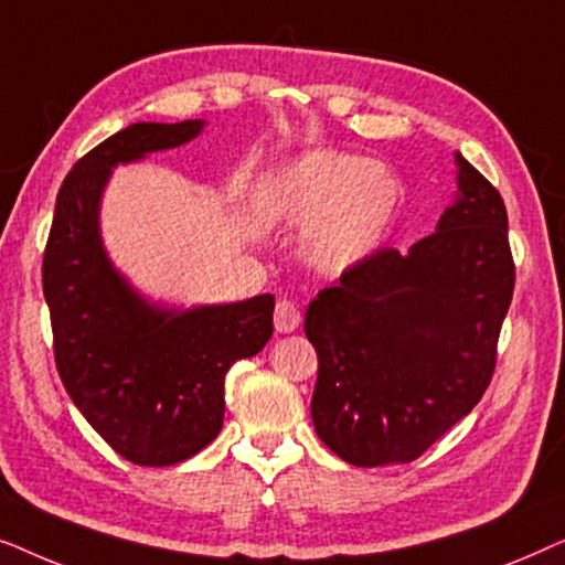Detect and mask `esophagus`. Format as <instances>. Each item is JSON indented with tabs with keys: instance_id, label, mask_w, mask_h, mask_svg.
<instances>
[{
	"instance_id": "1",
	"label": "esophagus",
	"mask_w": 565,
	"mask_h": 565,
	"mask_svg": "<svg viewBox=\"0 0 565 565\" xmlns=\"http://www.w3.org/2000/svg\"><path fill=\"white\" fill-rule=\"evenodd\" d=\"M300 327V311L292 300H277L275 306V329L280 334H290Z\"/></svg>"
}]
</instances>
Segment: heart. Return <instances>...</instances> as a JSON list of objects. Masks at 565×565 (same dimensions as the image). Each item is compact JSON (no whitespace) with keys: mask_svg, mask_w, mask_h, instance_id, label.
Segmentation results:
<instances>
[{"mask_svg":"<svg viewBox=\"0 0 565 565\" xmlns=\"http://www.w3.org/2000/svg\"><path fill=\"white\" fill-rule=\"evenodd\" d=\"M404 190L391 169L365 157L316 151L285 169L275 213L311 223L306 259L327 275L350 273L381 249L401 213Z\"/></svg>","mask_w":565,"mask_h":565,"instance_id":"1","label":"heart"}]
</instances>
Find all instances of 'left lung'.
I'll use <instances>...</instances> for the list:
<instances>
[{
	"label": "left lung",
	"mask_w": 565,
	"mask_h": 565,
	"mask_svg": "<svg viewBox=\"0 0 565 565\" xmlns=\"http://www.w3.org/2000/svg\"><path fill=\"white\" fill-rule=\"evenodd\" d=\"M455 164L458 195L435 234L375 252L308 303L313 427L350 466L419 458L473 412L497 367L514 292L507 207L462 153Z\"/></svg>",
	"instance_id": "1"
}]
</instances>
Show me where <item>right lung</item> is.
<instances>
[{
    "label": "right lung",
    "mask_w": 565,
    "mask_h": 565,
    "mask_svg": "<svg viewBox=\"0 0 565 565\" xmlns=\"http://www.w3.org/2000/svg\"><path fill=\"white\" fill-rule=\"evenodd\" d=\"M205 120L134 122L66 174L43 254L61 383L99 437L136 466L192 458L223 427V383L265 350L275 298L177 308L141 296L107 257L99 205L113 169L203 134Z\"/></svg>",
    "instance_id": "right-lung-1"
}]
</instances>
